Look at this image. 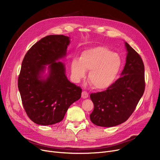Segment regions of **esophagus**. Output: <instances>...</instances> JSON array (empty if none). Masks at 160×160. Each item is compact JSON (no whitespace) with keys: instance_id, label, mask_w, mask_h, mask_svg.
<instances>
[{"instance_id":"esophagus-1","label":"esophagus","mask_w":160,"mask_h":160,"mask_svg":"<svg viewBox=\"0 0 160 160\" xmlns=\"http://www.w3.org/2000/svg\"><path fill=\"white\" fill-rule=\"evenodd\" d=\"M88 97H89V94H88V93L87 91H82V97L83 98H87Z\"/></svg>"}]
</instances>
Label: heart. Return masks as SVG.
<instances>
[{
  "instance_id": "heart-1",
  "label": "heart",
  "mask_w": 160,
  "mask_h": 160,
  "mask_svg": "<svg viewBox=\"0 0 160 160\" xmlns=\"http://www.w3.org/2000/svg\"><path fill=\"white\" fill-rule=\"evenodd\" d=\"M122 65L120 56L106 47L98 46L83 51L80 59L71 62L72 77L80 80L85 77L86 71H90L88 79L94 88L103 90L115 82Z\"/></svg>"
}]
</instances>
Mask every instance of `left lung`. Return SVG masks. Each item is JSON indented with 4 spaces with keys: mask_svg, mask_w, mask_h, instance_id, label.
Returning <instances> with one entry per match:
<instances>
[{
    "mask_svg": "<svg viewBox=\"0 0 160 160\" xmlns=\"http://www.w3.org/2000/svg\"><path fill=\"white\" fill-rule=\"evenodd\" d=\"M127 60L121 77L111 86L93 93L91 122L98 127H112L125 122L132 114L145 91V67L139 54L127 42Z\"/></svg>",
    "mask_w": 160,
    "mask_h": 160,
    "instance_id": "1",
    "label": "left lung"
}]
</instances>
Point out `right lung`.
<instances>
[{
    "instance_id": "right-lung-1",
    "label": "right lung",
    "mask_w": 160,
    "mask_h": 160,
    "mask_svg": "<svg viewBox=\"0 0 160 160\" xmlns=\"http://www.w3.org/2000/svg\"><path fill=\"white\" fill-rule=\"evenodd\" d=\"M69 38L50 35L33 45L25 55L18 78L22 103L36 124L51 125L62 121L69 106L81 97L82 89L67 78L65 65L58 62L66 56ZM49 64V74H40Z\"/></svg>"
}]
</instances>
